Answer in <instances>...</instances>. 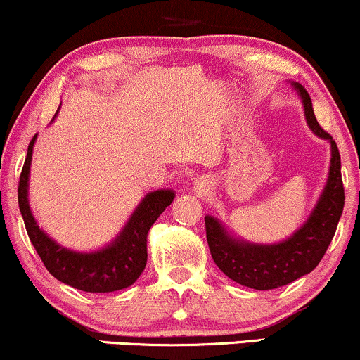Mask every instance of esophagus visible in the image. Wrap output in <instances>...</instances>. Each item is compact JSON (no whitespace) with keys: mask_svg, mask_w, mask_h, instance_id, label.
Segmentation results:
<instances>
[{"mask_svg":"<svg viewBox=\"0 0 360 360\" xmlns=\"http://www.w3.org/2000/svg\"><path fill=\"white\" fill-rule=\"evenodd\" d=\"M211 189V181L206 179V177H201V179L196 181V193L198 194H207Z\"/></svg>","mask_w":360,"mask_h":360,"instance_id":"34e87169","label":"esophagus"}]
</instances>
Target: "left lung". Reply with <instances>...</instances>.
Listing matches in <instances>:
<instances>
[{
  "label": "left lung",
  "mask_w": 360,
  "mask_h": 360,
  "mask_svg": "<svg viewBox=\"0 0 360 360\" xmlns=\"http://www.w3.org/2000/svg\"><path fill=\"white\" fill-rule=\"evenodd\" d=\"M292 85L304 103L309 127L315 136L330 142L332 150L327 184L309 219L288 240L275 245H257L231 236L213 216L205 218L207 245L216 265L233 281L255 290L283 287L310 274L326 255L344 210L340 154L335 141L315 119L309 92L297 82H292Z\"/></svg>",
  "instance_id": "1"
}]
</instances>
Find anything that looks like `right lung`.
Segmentation results:
<instances>
[{
	"label": "right lung",
	"instance_id": "add662e5",
	"mask_svg": "<svg viewBox=\"0 0 360 360\" xmlns=\"http://www.w3.org/2000/svg\"><path fill=\"white\" fill-rule=\"evenodd\" d=\"M37 136L28 146L25 166L21 169L18 184V205L25 226L43 265L56 280L82 290V292L107 293L131 287L147 263V233L174 199L171 189H158L147 193L139 202L122 231L110 245L98 251L80 253L60 246L38 226L28 202L30 164Z\"/></svg>",
	"mask_w": 360,
	"mask_h": 360
}]
</instances>
